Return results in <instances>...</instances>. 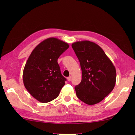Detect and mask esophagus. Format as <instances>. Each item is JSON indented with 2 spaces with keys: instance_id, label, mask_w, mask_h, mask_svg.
I'll return each instance as SVG.
<instances>
[{
  "instance_id": "1",
  "label": "esophagus",
  "mask_w": 135,
  "mask_h": 135,
  "mask_svg": "<svg viewBox=\"0 0 135 135\" xmlns=\"http://www.w3.org/2000/svg\"><path fill=\"white\" fill-rule=\"evenodd\" d=\"M67 79H68V80L69 81H70L71 80V76H69V77H68V78H67Z\"/></svg>"
}]
</instances>
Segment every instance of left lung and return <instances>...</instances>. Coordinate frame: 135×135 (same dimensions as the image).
Segmentation results:
<instances>
[{
	"label": "left lung",
	"mask_w": 135,
	"mask_h": 135,
	"mask_svg": "<svg viewBox=\"0 0 135 135\" xmlns=\"http://www.w3.org/2000/svg\"><path fill=\"white\" fill-rule=\"evenodd\" d=\"M78 59L82 78L75 89L78 98L88 105L100 103L111 92L116 82L113 64L99 45L88 41L71 44Z\"/></svg>",
	"instance_id": "left-lung-1"
}]
</instances>
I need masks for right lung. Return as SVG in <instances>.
Wrapping results in <instances>:
<instances>
[{"label": "right lung", "instance_id": "obj_1", "mask_svg": "<svg viewBox=\"0 0 135 135\" xmlns=\"http://www.w3.org/2000/svg\"><path fill=\"white\" fill-rule=\"evenodd\" d=\"M69 45L56 38L44 40L32 51L23 71V82L30 95L40 103H48L59 95L66 78L57 59Z\"/></svg>", "mask_w": 135, "mask_h": 135}]
</instances>
